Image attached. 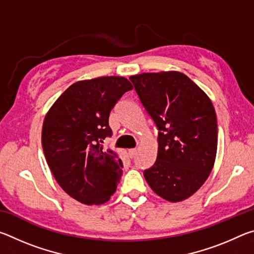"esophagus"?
I'll return each instance as SVG.
<instances>
[{"instance_id":"1","label":"esophagus","mask_w":254,"mask_h":254,"mask_svg":"<svg viewBox=\"0 0 254 254\" xmlns=\"http://www.w3.org/2000/svg\"><path fill=\"white\" fill-rule=\"evenodd\" d=\"M127 153H128V157L130 158H133L136 154V149H130L127 151Z\"/></svg>"}]
</instances>
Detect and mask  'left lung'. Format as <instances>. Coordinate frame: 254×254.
Masks as SVG:
<instances>
[{"instance_id": "1", "label": "left lung", "mask_w": 254, "mask_h": 254, "mask_svg": "<svg viewBox=\"0 0 254 254\" xmlns=\"http://www.w3.org/2000/svg\"><path fill=\"white\" fill-rule=\"evenodd\" d=\"M130 79L159 130L157 160L143 171L144 178L161 198L187 199L203 186L216 158L213 103L180 71L143 72Z\"/></svg>"}]
</instances>
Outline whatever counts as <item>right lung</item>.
<instances>
[{
	"label": "right lung",
	"mask_w": 254,
	"mask_h": 254,
	"mask_svg": "<svg viewBox=\"0 0 254 254\" xmlns=\"http://www.w3.org/2000/svg\"><path fill=\"white\" fill-rule=\"evenodd\" d=\"M132 88L122 76L78 80L47 112L41 132L47 163L59 186L79 203H106L120 183L121 159L113 150L103 151L102 143L112 135V109Z\"/></svg>",
	"instance_id": "1"
}]
</instances>
